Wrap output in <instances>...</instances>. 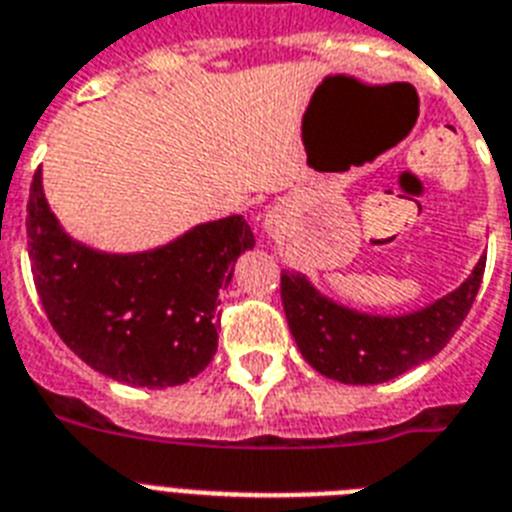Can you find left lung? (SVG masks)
<instances>
[{
	"label": "left lung",
	"mask_w": 512,
	"mask_h": 512,
	"mask_svg": "<svg viewBox=\"0 0 512 512\" xmlns=\"http://www.w3.org/2000/svg\"><path fill=\"white\" fill-rule=\"evenodd\" d=\"M487 259L458 290L405 316H369L327 301L298 272L285 269L280 295L298 350L319 374L342 384H379L445 348L479 293Z\"/></svg>",
	"instance_id": "8db88e82"
}]
</instances>
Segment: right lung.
<instances>
[{"label": "right lung", "instance_id": "add662e5", "mask_svg": "<svg viewBox=\"0 0 512 512\" xmlns=\"http://www.w3.org/2000/svg\"><path fill=\"white\" fill-rule=\"evenodd\" d=\"M28 256L54 332L99 374L135 387H175L217 353L219 293L253 232L243 217L193 227L164 248L112 256L59 230L36 170Z\"/></svg>", "mask_w": 512, "mask_h": 512}]
</instances>
